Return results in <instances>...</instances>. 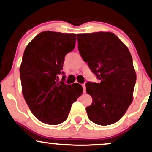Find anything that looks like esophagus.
Returning <instances> with one entry per match:
<instances>
[{"label":"esophagus","mask_w":152,"mask_h":152,"mask_svg":"<svg viewBox=\"0 0 152 152\" xmlns=\"http://www.w3.org/2000/svg\"><path fill=\"white\" fill-rule=\"evenodd\" d=\"M82 86H83V93H86V85H85V84H83Z\"/></svg>","instance_id":"1"}]
</instances>
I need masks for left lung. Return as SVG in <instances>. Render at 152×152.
Instances as JSON below:
<instances>
[{
    "mask_svg": "<svg viewBox=\"0 0 152 152\" xmlns=\"http://www.w3.org/2000/svg\"><path fill=\"white\" fill-rule=\"evenodd\" d=\"M78 51L99 83L88 82L86 92L93 102L86 107L88 118L100 126L120 120L133 99L136 73L129 50L114 34H77Z\"/></svg>",
    "mask_w": 152,
    "mask_h": 152,
    "instance_id": "left-lung-1",
    "label": "left lung"
}]
</instances>
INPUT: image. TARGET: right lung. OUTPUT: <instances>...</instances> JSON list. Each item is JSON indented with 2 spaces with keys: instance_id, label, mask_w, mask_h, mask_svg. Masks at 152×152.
Here are the masks:
<instances>
[{
  "instance_id": "obj_1",
  "label": "right lung",
  "mask_w": 152,
  "mask_h": 152,
  "mask_svg": "<svg viewBox=\"0 0 152 152\" xmlns=\"http://www.w3.org/2000/svg\"><path fill=\"white\" fill-rule=\"evenodd\" d=\"M76 34L41 32L28 44L20 65L22 94L31 111L40 121L62 124L83 88L58 81L64 57L75 48ZM65 79L63 76L62 79Z\"/></svg>"
}]
</instances>
